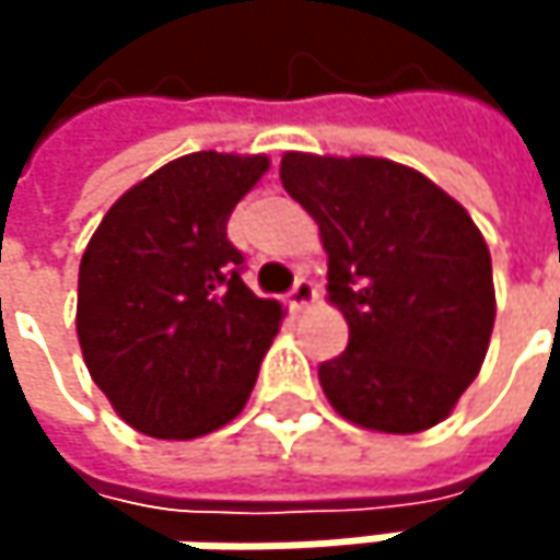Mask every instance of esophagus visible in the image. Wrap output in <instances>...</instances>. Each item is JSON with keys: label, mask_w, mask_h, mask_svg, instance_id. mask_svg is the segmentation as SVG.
I'll use <instances>...</instances> for the list:
<instances>
[{"label": "esophagus", "mask_w": 560, "mask_h": 560, "mask_svg": "<svg viewBox=\"0 0 560 560\" xmlns=\"http://www.w3.org/2000/svg\"><path fill=\"white\" fill-rule=\"evenodd\" d=\"M314 294H317L314 281L307 279V276H301V279L291 284V291H288V304H291L294 311H301V307H307V304L314 301Z\"/></svg>", "instance_id": "34e87169"}]
</instances>
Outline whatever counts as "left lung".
I'll return each instance as SVG.
<instances>
[{
  "label": "left lung",
  "instance_id": "left-lung-1",
  "mask_svg": "<svg viewBox=\"0 0 560 560\" xmlns=\"http://www.w3.org/2000/svg\"><path fill=\"white\" fill-rule=\"evenodd\" d=\"M281 184L320 226L327 291L350 327L347 350L317 366L324 395L360 428H434L477 380L493 334V262L477 223L389 159L288 152Z\"/></svg>",
  "mask_w": 560,
  "mask_h": 560
}]
</instances>
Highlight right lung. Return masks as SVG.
<instances>
[{"label": "right lung", "mask_w": 560, "mask_h": 560, "mask_svg": "<svg viewBox=\"0 0 560 560\" xmlns=\"http://www.w3.org/2000/svg\"><path fill=\"white\" fill-rule=\"evenodd\" d=\"M266 171V155L174 159L109 207L80 259L86 370L142 434H210L256 386L281 307L246 288L226 220Z\"/></svg>", "instance_id": "1"}]
</instances>
